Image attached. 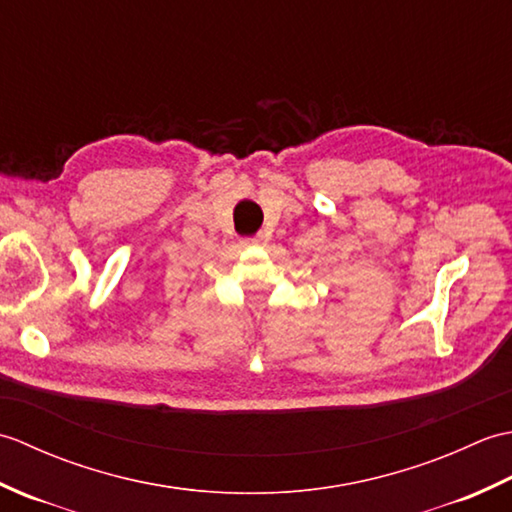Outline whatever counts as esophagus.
Masks as SVG:
<instances>
[{
  "mask_svg": "<svg viewBox=\"0 0 512 512\" xmlns=\"http://www.w3.org/2000/svg\"><path fill=\"white\" fill-rule=\"evenodd\" d=\"M248 244H266L268 239H266V235L264 233H259V235H255V237H250V239H246Z\"/></svg>",
  "mask_w": 512,
  "mask_h": 512,
  "instance_id": "obj_1",
  "label": "esophagus"
}]
</instances>
